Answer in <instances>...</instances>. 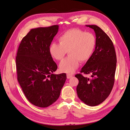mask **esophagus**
Listing matches in <instances>:
<instances>
[{
    "label": "esophagus",
    "instance_id": "obj_1",
    "mask_svg": "<svg viewBox=\"0 0 130 130\" xmlns=\"http://www.w3.org/2000/svg\"><path fill=\"white\" fill-rule=\"evenodd\" d=\"M72 77V74H67V78H68V79H70Z\"/></svg>",
    "mask_w": 130,
    "mask_h": 130
}]
</instances>
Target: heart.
<instances>
[{"label": "heart", "mask_w": 130, "mask_h": 130, "mask_svg": "<svg viewBox=\"0 0 130 130\" xmlns=\"http://www.w3.org/2000/svg\"><path fill=\"white\" fill-rule=\"evenodd\" d=\"M59 44L52 43L49 53L54 59L61 60L68 52L69 56L59 64L62 72L72 73L79 66L92 56L96 46V38L92 33L73 28L66 31L58 38Z\"/></svg>", "instance_id": "heart-1"}]
</instances>
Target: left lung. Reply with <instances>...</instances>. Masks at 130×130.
<instances>
[{"label":"left lung","mask_w":130,"mask_h":130,"mask_svg":"<svg viewBox=\"0 0 130 130\" xmlns=\"http://www.w3.org/2000/svg\"><path fill=\"white\" fill-rule=\"evenodd\" d=\"M92 28L96 37L94 51L81 70L91 74V78L77 74V93L85 104L94 106L103 103L110 94L115 83L117 57L113 44L105 32L97 25H86Z\"/></svg>","instance_id":"1"}]
</instances>
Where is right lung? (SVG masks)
I'll return each mask as SVG.
<instances>
[{"label":"right lung","instance_id":"1","mask_svg":"<svg viewBox=\"0 0 130 130\" xmlns=\"http://www.w3.org/2000/svg\"><path fill=\"white\" fill-rule=\"evenodd\" d=\"M58 30V25L32 29L23 38L17 53L18 81L28 101L39 107L56 101L66 80V73H53L57 65L49 53Z\"/></svg>","mask_w":130,"mask_h":130}]
</instances>
